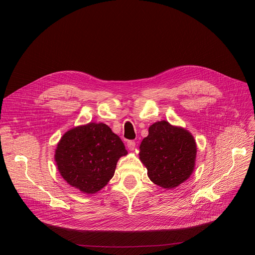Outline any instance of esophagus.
Instances as JSON below:
<instances>
[{
  "instance_id": "34e87169",
  "label": "esophagus",
  "mask_w": 255,
  "mask_h": 255,
  "mask_svg": "<svg viewBox=\"0 0 255 255\" xmlns=\"http://www.w3.org/2000/svg\"><path fill=\"white\" fill-rule=\"evenodd\" d=\"M127 146H128V149H129L130 151L134 150V148H135V141L128 140V141H127Z\"/></svg>"
}]
</instances>
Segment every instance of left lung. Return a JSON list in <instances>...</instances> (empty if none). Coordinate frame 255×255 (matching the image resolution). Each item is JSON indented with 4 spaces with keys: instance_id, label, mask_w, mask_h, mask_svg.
I'll return each mask as SVG.
<instances>
[{
    "instance_id": "1",
    "label": "left lung",
    "mask_w": 255,
    "mask_h": 255,
    "mask_svg": "<svg viewBox=\"0 0 255 255\" xmlns=\"http://www.w3.org/2000/svg\"><path fill=\"white\" fill-rule=\"evenodd\" d=\"M139 158L150 180L163 188H175L190 177L196 144L190 133L166 121L154 123L140 143Z\"/></svg>"
}]
</instances>
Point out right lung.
Returning a JSON list of instances; mask_svg holds the SVG:
<instances>
[{"label":"right lung","instance_id":"1","mask_svg":"<svg viewBox=\"0 0 255 255\" xmlns=\"http://www.w3.org/2000/svg\"><path fill=\"white\" fill-rule=\"evenodd\" d=\"M125 155L123 141L109 126L89 123L65 133L58 143L55 159L67 183L93 194L114 177L119 158Z\"/></svg>","mask_w":255,"mask_h":255}]
</instances>
